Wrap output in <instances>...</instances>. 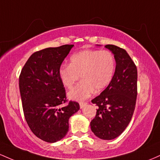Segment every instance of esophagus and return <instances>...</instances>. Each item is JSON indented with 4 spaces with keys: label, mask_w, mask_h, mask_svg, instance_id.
I'll use <instances>...</instances> for the list:
<instances>
[{
    "label": "esophagus",
    "mask_w": 160,
    "mask_h": 160,
    "mask_svg": "<svg viewBox=\"0 0 160 160\" xmlns=\"http://www.w3.org/2000/svg\"><path fill=\"white\" fill-rule=\"evenodd\" d=\"M79 104H80V108H81V109H82V108H84V107H85L86 105H87L88 103H87V102L81 101L80 103H79Z\"/></svg>",
    "instance_id": "esophagus-1"
}]
</instances>
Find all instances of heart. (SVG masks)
Returning <instances> with one entry per match:
<instances>
[{
  "label": "heart",
  "instance_id": "b5f03b06",
  "mask_svg": "<svg viewBox=\"0 0 160 160\" xmlns=\"http://www.w3.org/2000/svg\"><path fill=\"white\" fill-rule=\"evenodd\" d=\"M116 60L109 51L84 50L72 55L69 65H62L59 69L61 82L68 88L82 81L69 91L72 99L83 100L93 92H100L109 85L114 75Z\"/></svg>",
  "mask_w": 160,
  "mask_h": 160
}]
</instances>
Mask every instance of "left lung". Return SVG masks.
<instances>
[{"mask_svg":"<svg viewBox=\"0 0 160 160\" xmlns=\"http://www.w3.org/2000/svg\"><path fill=\"white\" fill-rule=\"evenodd\" d=\"M105 48L114 54L116 71L107 88L91 100L98 109L91 122V128L100 139L112 140L125 131L133 116L138 94V71L125 50L112 44H107Z\"/></svg>","mask_w":160,"mask_h":160,"instance_id":"obj_1","label":"left lung"}]
</instances>
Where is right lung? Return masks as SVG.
<instances>
[{"mask_svg":"<svg viewBox=\"0 0 160 160\" xmlns=\"http://www.w3.org/2000/svg\"><path fill=\"white\" fill-rule=\"evenodd\" d=\"M73 46L65 44L35 52L19 75L26 122L35 135L48 143L65 137L69 118L80 109L78 102L66 99L65 88L59 76L61 64Z\"/></svg>","mask_w":160,"mask_h":160,"instance_id":"right-lung-1","label":"right lung"}]
</instances>
